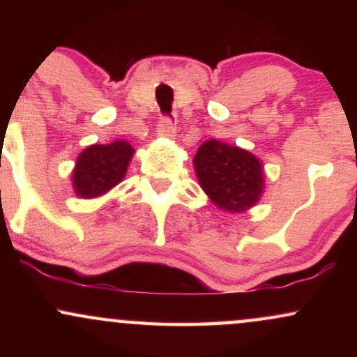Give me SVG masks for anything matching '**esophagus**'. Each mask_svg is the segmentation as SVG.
Wrapping results in <instances>:
<instances>
[{
	"label": "esophagus",
	"mask_w": 357,
	"mask_h": 357,
	"mask_svg": "<svg viewBox=\"0 0 357 357\" xmlns=\"http://www.w3.org/2000/svg\"><path fill=\"white\" fill-rule=\"evenodd\" d=\"M158 132H159V136L173 139L174 134H176V122H174V119L169 117V116L161 117V121H159V124H158Z\"/></svg>",
	"instance_id": "esophagus-1"
}]
</instances>
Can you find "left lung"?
<instances>
[{"label":"left lung","instance_id":"8db88e82","mask_svg":"<svg viewBox=\"0 0 357 357\" xmlns=\"http://www.w3.org/2000/svg\"><path fill=\"white\" fill-rule=\"evenodd\" d=\"M192 162L204 192L221 210L241 213L260 199L264 171L248 151L211 139L199 146Z\"/></svg>","mask_w":357,"mask_h":357}]
</instances>
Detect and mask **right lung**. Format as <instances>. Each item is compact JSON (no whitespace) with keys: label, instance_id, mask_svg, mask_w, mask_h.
Segmentation results:
<instances>
[{"label":"right lung","instance_id":"obj_1","mask_svg":"<svg viewBox=\"0 0 357 357\" xmlns=\"http://www.w3.org/2000/svg\"><path fill=\"white\" fill-rule=\"evenodd\" d=\"M134 149L129 142L116 141L112 144H93L77 159L73 169V188L82 198L104 195L124 178Z\"/></svg>","mask_w":357,"mask_h":357}]
</instances>
